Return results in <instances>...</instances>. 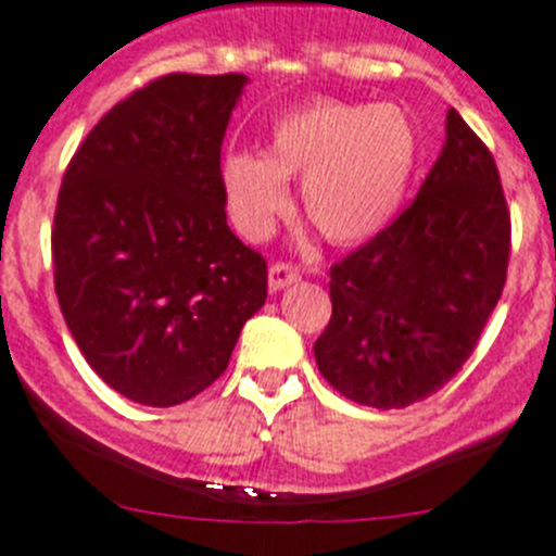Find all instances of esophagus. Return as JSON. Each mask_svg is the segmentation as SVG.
I'll list each match as a JSON object with an SVG mask.
<instances>
[{
  "mask_svg": "<svg viewBox=\"0 0 556 556\" xmlns=\"http://www.w3.org/2000/svg\"><path fill=\"white\" fill-rule=\"evenodd\" d=\"M299 279H302L299 268L288 266V263H274V266L268 268V288L271 290H285L290 288V285L299 282Z\"/></svg>",
  "mask_w": 556,
  "mask_h": 556,
  "instance_id": "1",
  "label": "esophagus"
}]
</instances>
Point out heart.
<instances>
[{
    "instance_id": "obj_1",
    "label": "heart",
    "mask_w": 556,
    "mask_h": 556,
    "mask_svg": "<svg viewBox=\"0 0 556 556\" xmlns=\"http://www.w3.org/2000/svg\"><path fill=\"white\" fill-rule=\"evenodd\" d=\"M419 164V134L395 103L320 101L277 114L266 153L232 150L219 180L238 230L266 241L290 211L288 180L302 178V207L331 243H362L401 214Z\"/></svg>"
}]
</instances>
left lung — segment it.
Returning <instances> with one entry per match:
<instances>
[{"label": "left lung", "mask_w": 556, "mask_h": 556, "mask_svg": "<svg viewBox=\"0 0 556 556\" xmlns=\"http://www.w3.org/2000/svg\"><path fill=\"white\" fill-rule=\"evenodd\" d=\"M417 200L331 268L315 342L326 381L370 408H406L464 367L507 277L510 214L494 155L455 109Z\"/></svg>", "instance_id": "obj_1"}]
</instances>
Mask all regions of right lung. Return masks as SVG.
<instances>
[{
	"label": "right lung",
	"instance_id": "obj_1",
	"mask_svg": "<svg viewBox=\"0 0 556 556\" xmlns=\"http://www.w3.org/2000/svg\"><path fill=\"white\" fill-rule=\"evenodd\" d=\"M243 74H169L87 134L56 200L62 318L123 397L167 408L225 372L266 304V261L227 227L222 139Z\"/></svg>",
	"mask_w": 556,
	"mask_h": 556
}]
</instances>
